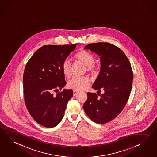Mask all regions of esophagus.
<instances>
[{"label": "esophagus", "instance_id": "esophagus-1", "mask_svg": "<svg viewBox=\"0 0 157 157\" xmlns=\"http://www.w3.org/2000/svg\"><path fill=\"white\" fill-rule=\"evenodd\" d=\"M73 93H74V96H76V95L78 94L79 93V91H76V90H74L73 91Z\"/></svg>", "mask_w": 157, "mask_h": 157}]
</instances>
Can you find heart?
I'll return each mask as SVG.
<instances>
[{
	"instance_id": "heart-1",
	"label": "heart",
	"mask_w": 157,
	"mask_h": 157,
	"mask_svg": "<svg viewBox=\"0 0 157 157\" xmlns=\"http://www.w3.org/2000/svg\"><path fill=\"white\" fill-rule=\"evenodd\" d=\"M75 58L77 60L87 66V70L89 72H94L95 67L94 65L95 59L93 55L89 52L82 50L78 52L75 55ZM62 70L64 75L66 77H70L71 74V66L70 62L68 59L64 60L62 64ZM89 78L86 76L82 77H74L68 82V87L71 89L80 91L86 89L89 85Z\"/></svg>"
}]
</instances>
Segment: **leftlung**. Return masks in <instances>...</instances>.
<instances>
[{
    "mask_svg": "<svg viewBox=\"0 0 157 157\" xmlns=\"http://www.w3.org/2000/svg\"><path fill=\"white\" fill-rule=\"evenodd\" d=\"M85 49L100 56L101 70L92 87L97 92L102 90L104 93H87L83 109L95 123H107L117 117L127 103L133 79L132 66L123 51L110 43H91Z\"/></svg>",
    "mask_w": 157,
    "mask_h": 157,
    "instance_id": "1",
    "label": "left lung"
}]
</instances>
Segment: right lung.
I'll return each instance as SVG.
<instances>
[{"mask_svg":"<svg viewBox=\"0 0 157 157\" xmlns=\"http://www.w3.org/2000/svg\"><path fill=\"white\" fill-rule=\"evenodd\" d=\"M76 44L45 45L39 48L25 66L23 91L27 110L34 120L46 127L58 125L64 115L68 101L73 96L71 89H64L66 85L62 64Z\"/></svg>","mask_w":157,"mask_h":157,"instance_id":"right-lung-1","label":"right lung"}]
</instances>
